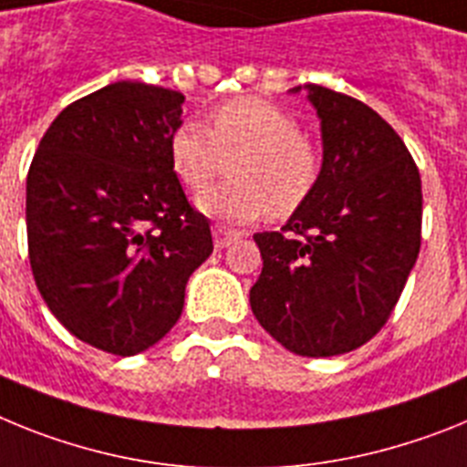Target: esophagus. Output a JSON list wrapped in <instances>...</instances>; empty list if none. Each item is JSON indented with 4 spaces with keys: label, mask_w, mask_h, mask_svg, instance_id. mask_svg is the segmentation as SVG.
I'll use <instances>...</instances> for the list:
<instances>
[{
    "label": "esophagus",
    "mask_w": 467,
    "mask_h": 467,
    "mask_svg": "<svg viewBox=\"0 0 467 467\" xmlns=\"http://www.w3.org/2000/svg\"><path fill=\"white\" fill-rule=\"evenodd\" d=\"M242 234H244V233H239V230H234V228H225V225H213V242H216L218 249H225V246H230L233 242H237Z\"/></svg>",
    "instance_id": "34e87169"
}]
</instances>
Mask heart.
Listing matches in <instances>:
<instances>
[{"mask_svg":"<svg viewBox=\"0 0 467 467\" xmlns=\"http://www.w3.org/2000/svg\"><path fill=\"white\" fill-rule=\"evenodd\" d=\"M178 181L200 192L225 171L230 176L200 194V209L225 221H275L306 206L322 178V152L303 136L301 121L265 99L246 96L209 112V127L188 119L169 140Z\"/></svg>","mask_w":467,"mask_h":467,"instance_id":"obj_1","label":"heart"}]
</instances>
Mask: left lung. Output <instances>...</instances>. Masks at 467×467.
I'll return each mask as SVG.
<instances>
[{
	"label": "left lung",
	"mask_w": 467,
	"mask_h": 467,
	"mask_svg": "<svg viewBox=\"0 0 467 467\" xmlns=\"http://www.w3.org/2000/svg\"><path fill=\"white\" fill-rule=\"evenodd\" d=\"M301 87H296L298 91ZM322 119V178L279 233H256L263 273L251 310L303 357L374 338L420 251V173L395 129L362 100L310 84Z\"/></svg>",
	"instance_id": "1"
}]
</instances>
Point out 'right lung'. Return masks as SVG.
<instances>
[{
    "mask_svg": "<svg viewBox=\"0 0 467 467\" xmlns=\"http://www.w3.org/2000/svg\"><path fill=\"white\" fill-rule=\"evenodd\" d=\"M185 96L115 82L51 121L27 171V254L65 329L117 357L178 322L190 275L211 256L209 218L169 155Z\"/></svg>",
    "mask_w": 467,
    "mask_h": 467,
    "instance_id": "add662e5",
    "label": "right lung"
}]
</instances>
